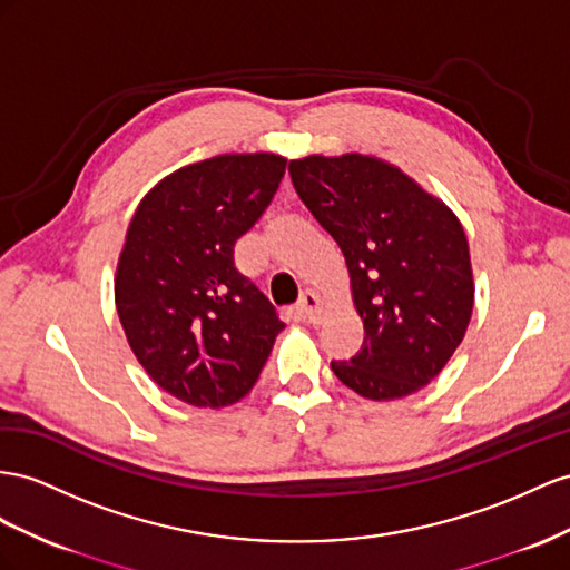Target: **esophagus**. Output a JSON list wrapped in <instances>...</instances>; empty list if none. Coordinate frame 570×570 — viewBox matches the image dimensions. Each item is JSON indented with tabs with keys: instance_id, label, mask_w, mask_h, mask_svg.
<instances>
[{
	"instance_id": "1",
	"label": "esophagus",
	"mask_w": 570,
	"mask_h": 570,
	"mask_svg": "<svg viewBox=\"0 0 570 570\" xmlns=\"http://www.w3.org/2000/svg\"><path fill=\"white\" fill-rule=\"evenodd\" d=\"M296 311L305 320H308V323H317V320L323 317V313H325V305H323V298H320L315 291H305V294L298 298Z\"/></svg>"
}]
</instances>
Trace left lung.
I'll return each instance as SVG.
<instances>
[{
    "label": "left lung",
    "instance_id": "8db88e82",
    "mask_svg": "<svg viewBox=\"0 0 570 570\" xmlns=\"http://www.w3.org/2000/svg\"><path fill=\"white\" fill-rule=\"evenodd\" d=\"M305 207L342 247L361 352L332 361L368 400L426 387L460 346L474 305L470 245L458 216L381 158L305 156L288 164Z\"/></svg>",
    "mask_w": 570,
    "mask_h": 570
}]
</instances>
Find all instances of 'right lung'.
Listing matches in <instances>:
<instances>
[{"instance_id": "1", "label": "right lung", "mask_w": 570, "mask_h": 570, "mask_svg": "<svg viewBox=\"0 0 570 570\" xmlns=\"http://www.w3.org/2000/svg\"><path fill=\"white\" fill-rule=\"evenodd\" d=\"M284 170L276 154H224L170 173L139 202L115 305L144 371L175 400L212 410L238 402L284 330L233 259Z\"/></svg>"}]
</instances>
